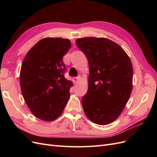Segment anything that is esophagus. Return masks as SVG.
I'll use <instances>...</instances> for the list:
<instances>
[{
    "label": "esophagus",
    "instance_id": "1",
    "mask_svg": "<svg viewBox=\"0 0 157 157\" xmlns=\"http://www.w3.org/2000/svg\"><path fill=\"white\" fill-rule=\"evenodd\" d=\"M80 77H74V78H73V81L75 82V83H77L78 81H79V80H80Z\"/></svg>",
    "mask_w": 157,
    "mask_h": 157
}]
</instances>
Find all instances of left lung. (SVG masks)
<instances>
[{
    "mask_svg": "<svg viewBox=\"0 0 157 157\" xmlns=\"http://www.w3.org/2000/svg\"><path fill=\"white\" fill-rule=\"evenodd\" d=\"M76 44L88 61V92L82 99L85 115L106 125L120 116L132 90L133 67L121 46L106 38L84 37Z\"/></svg>",
    "mask_w": 157,
    "mask_h": 157,
    "instance_id": "obj_1",
    "label": "left lung"
}]
</instances>
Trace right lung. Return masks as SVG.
<instances>
[{
  "label": "right lung",
  "mask_w": 157,
  "mask_h": 157,
  "mask_svg": "<svg viewBox=\"0 0 157 157\" xmlns=\"http://www.w3.org/2000/svg\"><path fill=\"white\" fill-rule=\"evenodd\" d=\"M71 42L62 38H44L33 46L21 65L20 81L23 99L33 115L52 121L62 114L70 98L71 80L64 77L63 56Z\"/></svg>",
  "instance_id": "1"
}]
</instances>
